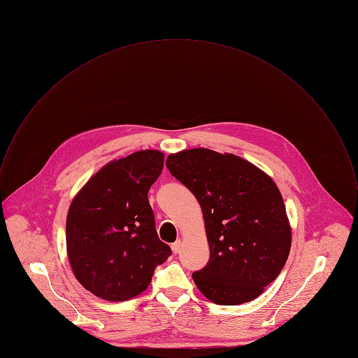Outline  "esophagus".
Listing matches in <instances>:
<instances>
[{
  "label": "esophagus",
  "instance_id": "esophagus-1",
  "mask_svg": "<svg viewBox=\"0 0 358 358\" xmlns=\"http://www.w3.org/2000/svg\"><path fill=\"white\" fill-rule=\"evenodd\" d=\"M171 248H172V251H173L175 254H178V252L180 251V248H182V240H176L175 243H172Z\"/></svg>",
  "mask_w": 358,
  "mask_h": 358
}]
</instances>
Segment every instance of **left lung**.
Segmentation results:
<instances>
[{
	"label": "left lung",
	"mask_w": 358,
	"mask_h": 358,
	"mask_svg": "<svg viewBox=\"0 0 358 358\" xmlns=\"http://www.w3.org/2000/svg\"><path fill=\"white\" fill-rule=\"evenodd\" d=\"M166 168L203 210L210 259L193 272L199 290L220 306L258 297L283 269L292 243L275 182L238 155L208 148L171 154Z\"/></svg>",
	"instance_id": "1"
}]
</instances>
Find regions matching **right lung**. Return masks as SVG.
Segmentation results:
<instances>
[{
	"mask_svg": "<svg viewBox=\"0 0 358 358\" xmlns=\"http://www.w3.org/2000/svg\"><path fill=\"white\" fill-rule=\"evenodd\" d=\"M162 168V152H133L100 169L73 199L66 220L68 257L76 279L97 297L133 299L172 254L157 235L148 203Z\"/></svg>",
	"mask_w": 358,
	"mask_h": 358,
	"instance_id": "add662e5",
	"label": "right lung"
}]
</instances>
